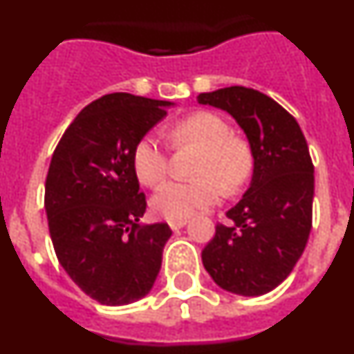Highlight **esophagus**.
Returning <instances> with one entry per match:
<instances>
[{
    "mask_svg": "<svg viewBox=\"0 0 354 354\" xmlns=\"http://www.w3.org/2000/svg\"><path fill=\"white\" fill-rule=\"evenodd\" d=\"M186 223H187V220H171V221H168V225H170L171 230H179V228H183Z\"/></svg>",
    "mask_w": 354,
    "mask_h": 354,
    "instance_id": "1",
    "label": "esophagus"
}]
</instances>
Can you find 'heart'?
Returning a JSON list of instances; mask_svg holds the SVG:
<instances>
[{"instance_id": "heart-1", "label": "heart", "mask_w": 354, "mask_h": 354, "mask_svg": "<svg viewBox=\"0 0 354 354\" xmlns=\"http://www.w3.org/2000/svg\"><path fill=\"white\" fill-rule=\"evenodd\" d=\"M175 149L196 147L193 180H168L150 200V209L165 220H186L193 212L218 204L227 193L239 192L253 174V150L220 115L196 111L175 122L168 131ZM133 170L145 186H156L168 171V152L152 134H145L133 147Z\"/></svg>"}]
</instances>
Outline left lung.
<instances>
[{
    "label": "left lung",
    "instance_id": "8db88e82",
    "mask_svg": "<svg viewBox=\"0 0 354 354\" xmlns=\"http://www.w3.org/2000/svg\"><path fill=\"white\" fill-rule=\"evenodd\" d=\"M200 104L225 109L253 150L248 192L227 212L228 225L202 250L221 289L241 296L270 292L290 274L312 228L314 165L298 122L266 93L228 86L200 93Z\"/></svg>",
    "mask_w": 354,
    "mask_h": 354
}]
</instances>
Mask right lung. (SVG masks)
Segmentation results:
<instances>
[{
    "mask_svg": "<svg viewBox=\"0 0 354 354\" xmlns=\"http://www.w3.org/2000/svg\"><path fill=\"white\" fill-rule=\"evenodd\" d=\"M168 101L108 93L90 102L53 152L44 205L62 268L102 305L143 298L161 270L167 223L140 225L147 200L133 147L167 117Z\"/></svg>",
    "mask_w": 354,
    "mask_h": 354,
    "instance_id": "1",
    "label": "right lung"
}]
</instances>
